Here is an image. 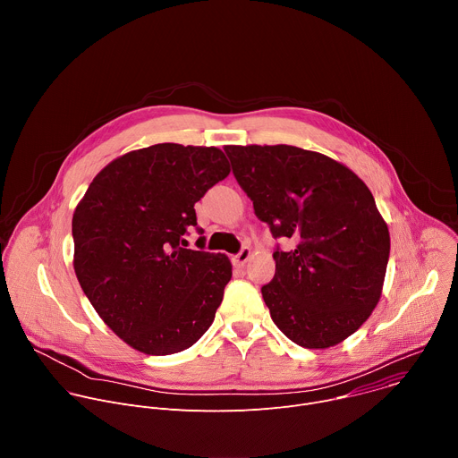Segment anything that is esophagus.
I'll list each match as a JSON object with an SVG mask.
<instances>
[{
    "mask_svg": "<svg viewBox=\"0 0 458 458\" xmlns=\"http://www.w3.org/2000/svg\"><path fill=\"white\" fill-rule=\"evenodd\" d=\"M250 255H251V250L248 248V246H242L241 248V251L239 253H235L233 257H232V263L235 265V267H244L246 265V260L250 259Z\"/></svg>",
    "mask_w": 458,
    "mask_h": 458,
    "instance_id": "obj_1",
    "label": "esophagus"
}]
</instances>
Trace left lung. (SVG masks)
I'll use <instances>...</instances> for the list:
<instances>
[{
    "instance_id": "1",
    "label": "left lung",
    "mask_w": 458,
    "mask_h": 458,
    "mask_svg": "<svg viewBox=\"0 0 458 458\" xmlns=\"http://www.w3.org/2000/svg\"><path fill=\"white\" fill-rule=\"evenodd\" d=\"M225 152L255 216L295 242L276 248V276L260 288L272 320L302 348L343 343L375 310L389 259L369 188L344 165L290 145Z\"/></svg>"
}]
</instances>
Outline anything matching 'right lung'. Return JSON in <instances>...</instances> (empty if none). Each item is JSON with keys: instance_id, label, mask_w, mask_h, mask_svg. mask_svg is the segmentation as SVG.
Returning a JSON list of instances; mask_svg holds the SVG:
<instances>
[{"instance_id": "add662e5", "label": "right lung", "mask_w": 458, "mask_h": 458, "mask_svg": "<svg viewBox=\"0 0 458 458\" xmlns=\"http://www.w3.org/2000/svg\"><path fill=\"white\" fill-rule=\"evenodd\" d=\"M230 174L216 147L152 145L106 165L72 217L74 270L94 310L128 346L170 355L210 328L232 279L226 255L186 248L193 205Z\"/></svg>"}]
</instances>
